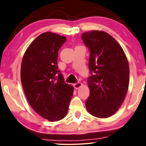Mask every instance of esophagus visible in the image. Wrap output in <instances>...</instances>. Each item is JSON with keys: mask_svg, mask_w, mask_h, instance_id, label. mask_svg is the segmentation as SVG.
Wrapping results in <instances>:
<instances>
[{"mask_svg": "<svg viewBox=\"0 0 146 146\" xmlns=\"http://www.w3.org/2000/svg\"><path fill=\"white\" fill-rule=\"evenodd\" d=\"M82 86V84L81 82H77L74 84V87L75 89H78L79 88H80Z\"/></svg>", "mask_w": 146, "mask_h": 146, "instance_id": "esophagus-1", "label": "esophagus"}]
</instances>
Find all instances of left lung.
<instances>
[{
	"label": "left lung",
	"instance_id": "1",
	"mask_svg": "<svg viewBox=\"0 0 146 146\" xmlns=\"http://www.w3.org/2000/svg\"><path fill=\"white\" fill-rule=\"evenodd\" d=\"M81 37L90 51V96L86 107L94 116L107 118L118 110L127 94L128 61L122 48L109 34L93 31Z\"/></svg>",
	"mask_w": 146,
	"mask_h": 146
}]
</instances>
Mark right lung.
I'll return each mask as SVG.
<instances>
[{
	"label": "right lung",
	"mask_w": 146,
	"mask_h": 146,
	"mask_svg": "<svg viewBox=\"0 0 146 146\" xmlns=\"http://www.w3.org/2000/svg\"><path fill=\"white\" fill-rule=\"evenodd\" d=\"M66 38L52 33L39 35L28 47L21 64V78L27 100L36 112L56 121L68 113L74 88L64 82L57 65L58 50Z\"/></svg>",
	"instance_id": "1"
}]
</instances>
